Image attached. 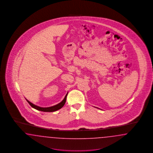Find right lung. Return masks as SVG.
<instances>
[{"mask_svg":"<svg viewBox=\"0 0 153 153\" xmlns=\"http://www.w3.org/2000/svg\"><path fill=\"white\" fill-rule=\"evenodd\" d=\"M67 94L68 93H67L66 96H65L64 100L61 101V102H60L59 104H57L56 105H54V106H51V107H48V108H42V107L38 106L36 105H34V104L31 103V102L29 101L28 100L26 99V100L28 102V104H30L33 108H34L36 110L42 111H44V112H52V111H55L56 110H59V109H61V108L63 107V106L65 104Z\"/></svg>","mask_w":153,"mask_h":153,"instance_id":"add662e5","label":"right lung"}]
</instances>
